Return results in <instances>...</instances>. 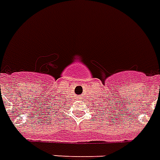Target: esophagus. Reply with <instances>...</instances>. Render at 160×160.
<instances>
[{
    "mask_svg": "<svg viewBox=\"0 0 160 160\" xmlns=\"http://www.w3.org/2000/svg\"><path fill=\"white\" fill-rule=\"evenodd\" d=\"M79 98H80V97H79Z\"/></svg>",
    "mask_w": 160,
    "mask_h": 160,
    "instance_id": "1",
    "label": "esophagus"
}]
</instances>
